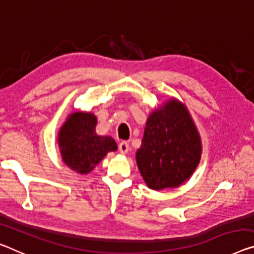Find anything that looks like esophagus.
Instances as JSON below:
<instances>
[{
    "instance_id": "obj_1",
    "label": "esophagus",
    "mask_w": 254,
    "mask_h": 254,
    "mask_svg": "<svg viewBox=\"0 0 254 254\" xmlns=\"http://www.w3.org/2000/svg\"><path fill=\"white\" fill-rule=\"evenodd\" d=\"M118 149H119V152H120V153H123V154L127 153V152L129 151V144H128L127 142H125V140H123V142H120V143H119Z\"/></svg>"
}]
</instances>
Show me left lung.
<instances>
[{"label":"left lung","instance_id":"obj_1","mask_svg":"<svg viewBox=\"0 0 254 254\" xmlns=\"http://www.w3.org/2000/svg\"><path fill=\"white\" fill-rule=\"evenodd\" d=\"M200 157V136L184 104L171 100L149 117L136 161L150 189L183 184Z\"/></svg>","mask_w":254,"mask_h":254}]
</instances>
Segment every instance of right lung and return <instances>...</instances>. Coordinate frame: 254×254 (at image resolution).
I'll list each match as a JSON object with an SVG mask.
<instances>
[{
  "label": "right lung",
  "mask_w": 254,
  "mask_h": 254,
  "mask_svg": "<svg viewBox=\"0 0 254 254\" xmlns=\"http://www.w3.org/2000/svg\"><path fill=\"white\" fill-rule=\"evenodd\" d=\"M96 123L94 115L75 112L59 132L62 159L79 174L89 173L108 152L117 150L114 138L96 134Z\"/></svg>",
  "instance_id": "right-lung-1"
}]
</instances>
